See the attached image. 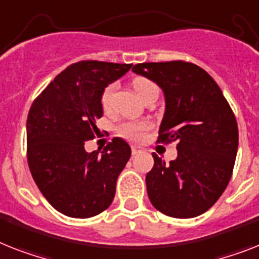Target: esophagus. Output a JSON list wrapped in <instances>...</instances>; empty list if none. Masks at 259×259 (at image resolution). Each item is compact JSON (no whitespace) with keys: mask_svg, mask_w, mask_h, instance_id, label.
I'll use <instances>...</instances> for the list:
<instances>
[{"mask_svg":"<svg viewBox=\"0 0 259 259\" xmlns=\"http://www.w3.org/2000/svg\"><path fill=\"white\" fill-rule=\"evenodd\" d=\"M142 152V148L138 147V145H132V155H139V153Z\"/></svg>","mask_w":259,"mask_h":259,"instance_id":"34e87169","label":"esophagus"}]
</instances>
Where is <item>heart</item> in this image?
Here are the masks:
<instances>
[{
  "mask_svg": "<svg viewBox=\"0 0 259 259\" xmlns=\"http://www.w3.org/2000/svg\"><path fill=\"white\" fill-rule=\"evenodd\" d=\"M132 86H134L135 91L138 94L139 96L142 95L144 93L145 90L151 89L153 86L152 82H149L148 79L145 78H136L132 82ZM115 90V84H108L106 89L103 90V93H102V96H100V102H102V106L104 108H108L111 102V96L114 94ZM151 124H149L148 121L145 120H132V121H123L121 124H119L117 127V131L121 136H124V138L130 139V140H140L143 139L144 134L149 130Z\"/></svg>",
  "mask_w": 259,
  "mask_h": 259,
  "instance_id": "heart-1",
  "label": "heart"
}]
</instances>
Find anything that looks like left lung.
<instances>
[{
    "label": "left lung",
    "mask_w": 259,
    "mask_h": 259,
    "mask_svg": "<svg viewBox=\"0 0 259 259\" xmlns=\"http://www.w3.org/2000/svg\"><path fill=\"white\" fill-rule=\"evenodd\" d=\"M132 71L163 90L159 142H177V157L169 164L152 153L155 164L145 177L149 200L169 217H197L221 197L232 177L236 116L214 79L193 63H139Z\"/></svg>",
    "instance_id": "1"
}]
</instances>
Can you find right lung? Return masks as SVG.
I'll list each match as a JSON object with an SVG mask.
<instances>
[{
  "mask_svg": "<svg viewBox=\"0 0 259 259\" xmlns=\"http://www.w3.org/2000/svg\"><path fill=\"white\" fill-rule=\"evenodd\" d=\"M132 65L82 61L68 66L34 100L26 123L27 163L46 200L62 214L89 219L111 205L131 147L114 138L99 152L84 143L98 132L100 96Z\"/></svg>",
  "mask_w": 259,
  "mask_h": 259,
  "instance_id": "add662e5",
  "label": "right lung"
}]
</instances>
